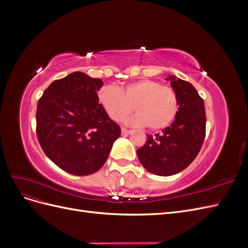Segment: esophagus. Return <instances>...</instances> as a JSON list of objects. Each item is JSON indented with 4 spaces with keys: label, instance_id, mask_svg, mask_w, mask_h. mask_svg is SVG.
I'll return each instance as SVG.
<instances>
[{
    "label": "esophagus",
    "instance_id": "obj_1",
    "mask_svg": "<svg viewBox=\"0 0 248 248\" xmlns=\"http://www.w3.org/2000/svg\"><path fill=\"white\" fill-rule=\"evenodd\" d=\"M121 132H122L123 136H127V134H129L131 132V130H128V129H126V128H122Z\"/></svg>",
    "mask_w": 248,
    "mask_h": 248
}]
</instances>
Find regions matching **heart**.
Returning a JSON list of instances; mask_svg holds the SVG:
<instances>
[{"label":"heart","instance_id":"1","mask_svg":"<svg viewBox=\"0 0 248 248\" xmlns=\"http://www.w3.org/2000/svg\"><path fill=\"white\" fill-rule=\"evenodd\" d=\"M98 99L114 121L119 122L128 117L134 108L137 115L127 123L133 126L146 125L151 130H160L170 125L179 110L175 90L150 79L131 82L121 91L114 87H104L98 93Z\"/></svg>","mask_w":248,"mask_h":248}]
</instances>
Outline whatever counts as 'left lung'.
I'll use <instances>...</instances> for the list:
<instances>
[{
	"instance_id": "1",
	"label": "left lung",
	"mask_w": 248,
	"mask_h": 248,
	"mask_svg": "<svg viewBox=\"0 0 248 248\" xmlns=\"http://www.w3.org/2000/svg\"><path fill=\"white\" fill-rule=\"evenodd\" d=\"M179 100L174 122L155 136H148L146 144L137 150L138 157L148 171L157 176H171L186 169L199 154L206 134L204 100L190 82L170 76Z\"/></svg>"
}]
</instances>
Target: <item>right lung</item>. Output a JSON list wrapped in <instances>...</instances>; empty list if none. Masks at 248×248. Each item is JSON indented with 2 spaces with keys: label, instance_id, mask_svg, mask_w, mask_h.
Instances as JSON below:
<instances>
[{
  "label": "right lung",
  "instance_id": "add662e5",
  "mask_svg": "<svg viewBox=\"0 0 248 248\" xmlns=\"http://www.w3.org/2000/svg\"><path fill=\"white\" fill-rule=\"evenodd\" d=\"M100 78L73 72L52 81L38 101L36 132L56 166L69 174L88 176L106 163L120 126L104 110L97 92Z\"/></svg>",
  "mask_w": 248,
  "mask_h": 248
}]
</instances>
